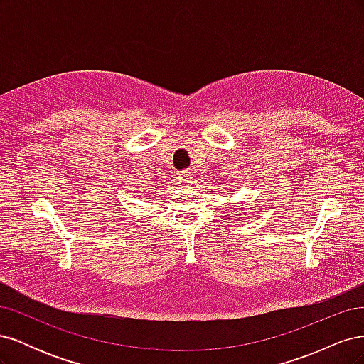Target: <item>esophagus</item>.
<instances>
[{"instance_id":"esophagus-1","label":"esophagus","mask_w":364,"mask_h":364,"mask_svg":"<svg viewBox=\"0 0 364 364\" xmlns=\"http://www.w3.org/2000/svg\"><path fill=\"white\" fill-rule=\"evenodd\" d=\"M182 182H183L185 185H190V183L193 182V173L188 171V170L183 171V173H182Z\"/></svg>"}]
</instances>
